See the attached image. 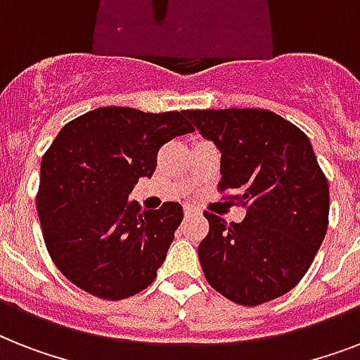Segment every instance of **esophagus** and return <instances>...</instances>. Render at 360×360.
<instances>
[{
	"label": "esophagus",
	"instance_id": "34e87169",
	"mask_svg": "<svg viewBox=\"0 0 360 360\" xmlns=\"http://www.w3.org/2000/svg\"><path fill=\"white\" fill-rule=\"evenodd\" d=\"M202 214V211L198 207H194V205H185V217H200Z\"/></svg>",
	"mask_w": 360,
	"mask_h": 360
}]
</instances>
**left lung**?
<instances>
[{
	"instance_id": "1",
	"label": "left lung",
	"mask_w": 360,
	"mask_h": 360,
	"mask_svg": "<svg viewBox=\"0 0 360 360\" xmlns=\"http://www.w3.org/2000/svg\"><path fill=\"white\" fill-rule=\"evenodd\" d=\"M222 153L219 191H237L243 222L205 211L209 233L198 256L209 285L257 307L293 290L312 265L329 226V183L299 127L262 108L185 110Z\"/></svg>"
}]
</instances>
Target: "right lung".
Returning a JSON list of instances; mask_svg holds the SVG:
<instances>
[{"mask_svg":"<svg viewBox=\"0 0 360 360\" xmlns=\"http://www.w3.org/2000/svg\"><path fill=\"white\" fill-rule=\"evenodd\" d=\"M192 127L185 112L104 106L69 121L41 162L37 213L48 254L67 280L108 301L153 284L183 207L140 211L129 194L151 177L158 149Z\"/></svg>","mask_w":360,"mask_h":360,"instance_id":"obj_1","label":"right lung"}]
</instances>
